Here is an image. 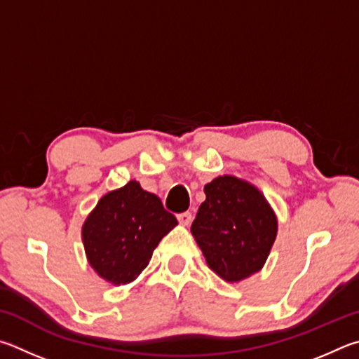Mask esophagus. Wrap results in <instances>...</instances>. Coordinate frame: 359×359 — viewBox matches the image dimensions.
I'll return each instance as SVG.
<instances>
[{"label":"esophagus","instance_id":"obj_1","mask_svg":"<svg viewBox=\"0 0 359 359\" xmlns=\"http://www.w3.org/2000/svg\"><path fill=\"white\" fill-rule=\"evenodd\" d=\"M176 217H178V222H180L181 225H184V227H187V225H189V224L192 222V215H191L189 211L181 212V215H178Z\"/></svg>","mask_w":359,"mask_h":359}]
</instances>
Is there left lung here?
Wrapping results in <instances>:
<instances>
[{"label":"left lung","instance_id":"obj_1","mask_svg":"<svg viewBox=\"0 0 359 359\" xmlns=\"http://www.w3.org/2000/svg\"><path fill=\"white\" fill-rule=\"evenodd\" d=\"M205 202L191 225L208 266L235 284L259 273L278 235V217L259 187L231 175L205 186Z\"/></svg>","mask_w":359,"mask_h":359}]
</instances>
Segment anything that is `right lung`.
<instances>
[{"mask_svg": "<svg viewBox=\"0 0 359 359\" xmlns=\"http://www.w3.org/2000/svg\"><path fill=\"white\" fill-rule=\"evenodd\" d=\"M176 225L178 221L163 210L161 198L132 180L105 194L81 225L88 263L113 285L130 284Z\"/></svg>", "mask_w": 359, "mask_h": 359, "instance_id": "obj_1", "label": "right lung"}]
</instances>
